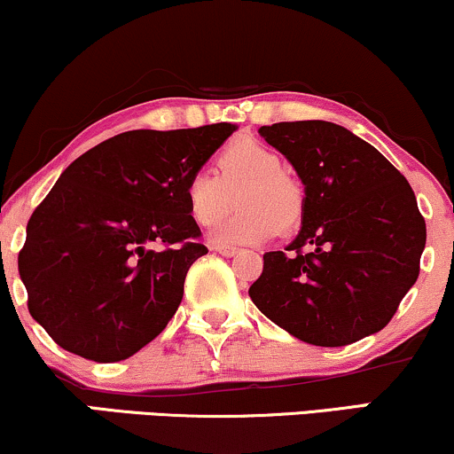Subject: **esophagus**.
I'll use <instances>...</instances> for the list:
<instances>
[{
	"label": "esophagus",
	"instance_id": "34e87169",
	"mask_svg": "<svg viewBox=\"0 0 454 454\" xmlns=\"http://www.w3.org/2000/svg\"><path fill=\"white\" fill-rule=\"evenodd\" d=\"M211 249L215 251V254L223 255V258H232V255L239 254L237 247H228V245H211Z\"/></svg>",
	"mask_w": 454,
	"mask_h": 454
}]
</instances>
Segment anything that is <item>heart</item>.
I'll return each mask as SVG.
<instances>
[{
	"label": "heart",
	"instance_id": "heart-1",
	"mask_svg": "<svg viewBox=\"0 0 454 454\" xmlns=\"http://www.w3.org/2000/svg\"><path fill=\"white\" fill-rule=\"evenodd\" d=\"M286 162L272 147L255 139H239L215 158V175L194 171L184 184L190 220L211 228L232 209L239 211L211 237L213 243L258 245L281 232L296 231L304 217V190L289 177Z\"/></svg>",
	"mask_w": 454,
	"mask_h": 454
}]
</instances>
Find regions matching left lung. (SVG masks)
I'll use <instances>...</instances> for the list:
<instances>
[{"label":"left lung","instance_id":"left-lung-1","mask_svg":"<svg viewBox=\"0 0 454 454\" xmlns=\"http://www.w3.org/2000/svg\"><path fill=\"white\" fill-rule=\"evenodd\" d=\"M258 133L296 168L307 207L286 251L264 254L254 304L317 347L380 332L417 281L427 239L411 184L340 124L300 120Z\"/></svg>","mask_w":454,"mask_h":454}]
</instances>
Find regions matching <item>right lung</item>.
<instances>
[{
	"instance_id": "add662e5",
	"label": "right lung",
	"mask_w": 454,
	"mask_h": 454,
	"mask_svg": "<svg viewBox=\"0 0 454 454\" xmlns=\"http://www.w3.org/2000/svg\"><path fill=\"white\" fill-rule=\"evenodd\" d=\"M232 133L228 122L127 130L65 168L19 254L27 307L59 347L112 364L165 330L190 266L207 254L184 184Z\"/></svg>"
}]
</instances>
